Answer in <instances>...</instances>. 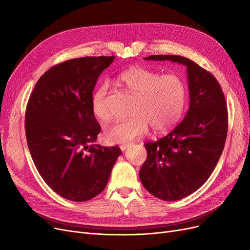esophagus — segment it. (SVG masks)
Masks as SVG:
<instances>
[{"mask_svg": "<svg viewBox=\"0 0 250 250\" xmlns=\"http://www.w3.org/2000/svg\"><path fill=\"white\" fill-rule=\"evenodd\" d=\"M128 147H129V144H123V145L120 146V148H121L122 151H125Z\"/></svg>", "mask_w": 250, "mask_h": 250, "instance_id": "34e87169", "label": "esophagus"}]
</instances>
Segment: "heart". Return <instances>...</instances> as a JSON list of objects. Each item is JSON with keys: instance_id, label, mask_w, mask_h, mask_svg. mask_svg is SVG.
Returning <instances> with one entry per match:
<instances>
[{"instance_id": "heart-1", "label": "heart", "mask_w": 250, "mask_h": 250, "mask_svg": "<svg viewBox=\"0 0 250 250\" xmlns=\"http://www.w3.org/2000/svg\"><path fill=\"white\" fill-rule=\"evenodd\" d=\"M127 94L135 97L133 117L107 128L105 139L112 144H126L145 136L151 125L156 133L171 129L180 120L187 103V87L173 74L161 75L144 67L129 68L116 78ZM108 86L99 85L91 95V109L98 121L110 118L107 107Z\"/></svg>"}]
</instances>
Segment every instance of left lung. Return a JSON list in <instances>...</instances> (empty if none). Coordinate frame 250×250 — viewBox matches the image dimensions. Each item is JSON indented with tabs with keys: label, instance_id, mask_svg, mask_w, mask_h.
Returning <instances> with one entry per match:
<instances>
[{
	"label": "left lung",
	"instance_id": "8db88e82",
	"mask_svg": "<svg viewBox=\"0 0 250 250\" xmlns=\"http://www.w3.org/2000/svg\"><path fill=\"white\" fill-rule=\"evenodd\" d=\"M147 61H170L187 67L189 109L164 138L144 144L147 159L140 170L145 188L156 198L172 202L198 190L211 176L224 150L228 111L217 79L188 58L155 55Z\"/></svg>",
	"mask_w": 250,
	"mask_h": 250
}]
</instances>
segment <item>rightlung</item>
<instances>
[{
	"mask_svg": "<svg viewBox=\"0 0 250 250\" xmlns=\"http://www.w3.org/2000/svg\"><path fill=\"white\" fill-rule=\"evenodd\" d=\"M114 57L73 59L37 81L25 112V134L37 171L62 198L85 202L107 185L122 154L117 146L90 144L101 127L91 109L97 79Z\"/></svg>",
	"mask_w": 250,
	"mask_h": 250,
	"instance_id": "add662e5",
	"label": "right lung"
}]
</instances>
